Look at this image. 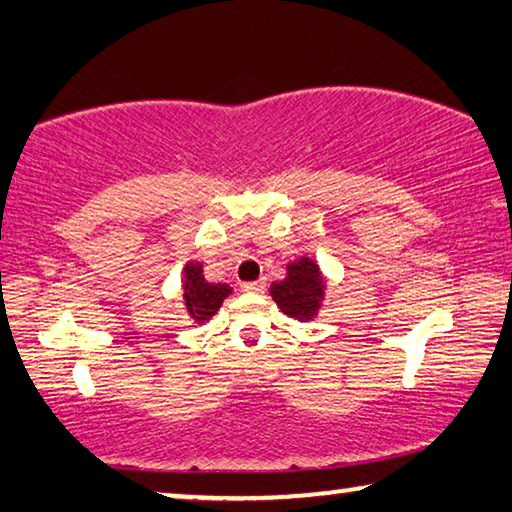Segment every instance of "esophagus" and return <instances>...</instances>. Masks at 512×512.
<instances>
[{
    "mask_svg": "<svg viewBox=\"0 0 512 512\" xmlns=\"http://www.w3.org/2000/svg\"><path fill=\"white\" fill-rule=\"evenodd\" d=\"M241 289L250 291V293H262L266 289V280H255V282H244L241 284Z\"/></svg>",
    "mask_w": 512,
    "mask_h": 512,
    "instance_id": "1",
    "label": "esophagus"
}]
</instances>
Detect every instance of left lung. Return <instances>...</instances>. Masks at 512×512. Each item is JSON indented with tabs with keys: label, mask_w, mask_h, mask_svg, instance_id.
<instances>
[{
	"label": "left lung",
	"mask_w": 512,
	"mask_h": 512,
	"mask_svg": "<svg viewBox=\"0 0 512 512\" xmlns=\"http://www.w3.org/2000/svg\"><path fill=\"white\" fill-rule=\"evenodd\" d=\"M271 296L282 314L307 323L325 298V277L314 259L298 257L287 266V277L271 284Z\"/></svg>",
	"instance_id": "obj_1"
}]
</instances>
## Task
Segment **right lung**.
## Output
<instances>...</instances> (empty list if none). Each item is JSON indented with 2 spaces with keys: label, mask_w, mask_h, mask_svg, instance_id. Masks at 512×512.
Returning <instances> with one entry per match:
<instances>
[{
  "label": "right lung",
  "mask_w": 512,
  "mask_h": 512,
  "mask_svg": "<svg viewBox=\"0 0 512 512\" xmlns=\"http://www.w3.org/2000/svg\"><path fill=\"white\" fill-rule=\"evenodd\" d=\"M183 273V300L187 314L198 325H203L205 320H210L219 311L232 289L221 282H207L203 277V264L198 262H187Z\"/></svg>",
  "instance_id": "right-lung-1"
}]
</instances>
